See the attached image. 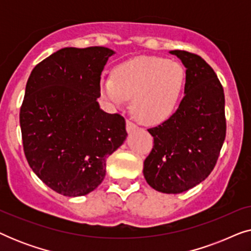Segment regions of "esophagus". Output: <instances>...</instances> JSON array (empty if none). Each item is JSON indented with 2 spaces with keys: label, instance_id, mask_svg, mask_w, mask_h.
Listing matches in <instances>:
<instances>
[{
  "label": "esophagus",
  "instance_id": "obj_1",
  "mask_svg": "<svg viewBox=\"0 0 251 251\" xmlns=\"http://www.w3.org/2000/svg\"><path fill=\"white\" fill-rule=\"evenodd\" d=\"M136 129H137V126L135 125V123L131 121H126V131L132 132V131H135Z\"/></svg>",
  "mask_w": 251,
  "mask_h": 251
}]
</instances>
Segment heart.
Returning a JSON list of instances; mask_svg holds the SVG:
<instances>
[{"label":"heart","mask_w":251,"mask_h":251,"mask_svg":"<svg viewBox=\"0 0 251 251\" xmlns=\"http://www.w3.org/2000/svg\"><path fill=\"white\" fill-rule=\"evenodd\" d=\"M185 70L177 61L155 56L136 57L120 64L113 78L100 81L101 95L113 105L132 98V113L144 125H157L173 114L185 85Z\"/></svg>","instance_id":"obj_1"}]
</instances>
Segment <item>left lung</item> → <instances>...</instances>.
Wrapping results in <instances>:
<instances>
[{"mask_svg": "<svg viewBox=\"0 0 251 251\" xmlns=\"http://www.w3.org/2000/svg\"><path fill=\"white\" fill-rule=\"evenodd\" d=\"M170 53L186 67L185 96L167 121L149 129L154 145L143 173L154 190L177 194L214 170L226 136L225 96L217 75L200 56L183 50Z\"/></svg>", "mask_w": 251, "mask_h": 251, "instance_id": "left-lung-1", "label": "left lung"}]
</instances>
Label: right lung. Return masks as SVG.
I'll return each mask as SVG.
<instances>
[{
  "label": "right lung",
  "mask_w": 251,
  "mask_h": 251,
  "mask_svg": "<svg viewBox=\"0 0 251 251\" xmlns=\"http://www.w3.org/2000/svg\"><path fill=\"white\" fill-rule=\"evenodd\" d=\"M115 52L64 48L33 68L20 107L29 167L47 186L81 197L101 184L106 160L126 138V120L100 109V75Z\"/></svg>",
  "instance_id": "obj_1"
}]
</instances>
